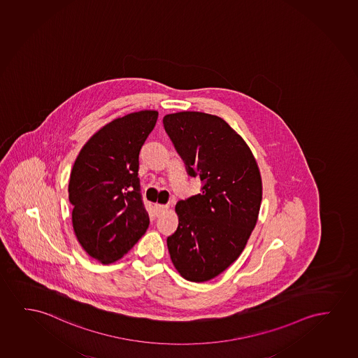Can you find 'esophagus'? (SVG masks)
<instances>
[{
	"instance_id": "1",
	"label": "esophagus",
	"mask_w": 358,
	"mask_h": 358,
	"mask_svg": "<svg viewBox=\"0 0 358 358\" xmlns=\"http://www.w3.org/2000/svg\"><path fill=\"white\" fill-rule=\"evenodd\" d=\"M155 206H157V209L159 211H165L169 209V206H166V204H155Z\"/></svg>"
}]
</instances>
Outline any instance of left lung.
<instances>
[{
	"instance_id": "1",
	"label": "left lung",
	"mask_w": 358,
	"mask_h": 358,
	"mask_svg": "<svg viewBox=\"0 0 358 358\" xmlns=\"http://www.w3.org/2000/svg\"><path fill=\"white\" fill-rule=\"evenodd\" d=\"M164 127L199 194L176 204L178 227L167 237L172 264L182 278L204 282L225 271L245 250L259 215L263 186L253 152L215 115L170 113Z\"/></svg>"
}]
</instances>
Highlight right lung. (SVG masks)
<instances>
[{
  "mask_svg": "<svg viewBox=\"0 0 358 358\" xmlns=\"http://www.w3.org/2000/svg\"><path fill=\"white\" fill-rule=\"evenodd\" d=\"M157 115L144 110L115 118L84 144L74 162L69 185L74 234L103 264L127 255L149 226L138 169Z\"/></svg>",
  "mask_w": 358,
  "mask_h": 358,
  "instance_id": "1",
  "label": "right lung"
}]
</instances>
